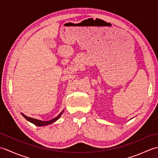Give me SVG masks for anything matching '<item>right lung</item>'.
I'll list each match as a JSON object with an SVG mask.
<instances>
[{
  "mask_svg": "<svg viewBox=\"0 0 158 158\" xmlns=\"http://www.w3.org/2000/svg\"><path fill=\"white\" fill-rule=\"evenodd\" d=\"M63 112H64V110L56 117H55V118H53V119L49 120V121H41V120H39V119L32 118V117H29L28 116L25 115L24 114H23V113H21V114L26 120L28 121V122H30L32 123L33 124H35V125L37 126H47V125H49V124H52L53 123H54L55 122H56V121L60 118V116L62 115V114L63 113Z\"/></svg>",
  "mask_w": 158,
  "mask_h": 158,
  "instance_id": "obj_1",
  "label": "right lung"
}]
</instances>
